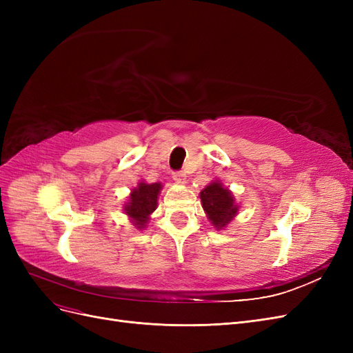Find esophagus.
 I'll return each mask as SVG.
<instances>
[{
    "mask_svg": "<svg viewBox=\"0 0 353 353\" xmlns=\"http://www.w3.org/2000/svg\"><path fill=\"white\" fill-rule=\"evenodd\" d=\"M172 178H174V181H175L176 184H184L185 179H187V176H185L184 172H174V174H172Z\"/></svg>",
    "mask_w": 353,
    "mask_h": 353,
    "instance_id": "esophagus-1",
    "label": "esophagus"
}]
</instances>
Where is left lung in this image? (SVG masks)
<instances>
[{"mask_svg":"<svg viewBox=\"0 0 353 353\" xmlns=\"http://www.w3.org/2000/svg\"><path fill=\"white\" fill-rule=\"evenodd\" d=\"M201 208L206 218L216 230H223L239 215L240 206L234 199L232 191L215 179L200 191Z\"/></svg>","mask_w":353,"mask_h":353,"instance_id":"8db88e82","label":"left lung"}]
</instances>
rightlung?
Returning <instances> with one entry per match:
<instances>
[{
  "label": "right lung",
  "mask_w": 353,
  "mask_h": 353,
  "mask_svg": "<svg viewBox=\"0 0 353 353\" xmlns=\"http://www.w3.org/2000/svg\"><path fill=\"white\" fill-rule=\"evenodd\" d=\"M162 187L163 185L160 183L148 184L143 179L131 190L130 197L123 205V213L130 218L137 230H144L147 227L150 215L157 208V200Z\"/></svg>",
  "instance_id": "obj_1"
}]
</instances>
